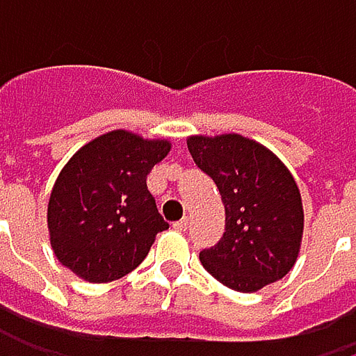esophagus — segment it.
<instances>
[{
	"label": "esophagus",
	"instance_id": "1",
	"mask_svg": "<svg viewBox=\"0 0 356 356\" xmlns=\"http://www.w3.org/2000/svg\"><path fill=\"white\" fill-rule=\"evenodd\" d=\"M187 225H189V220H187V218H181V220H177L173 227H175L177 231H187Z\"/></svg>",
	"mask_w": 356,
	"mask_h": 356
}]
</instances>
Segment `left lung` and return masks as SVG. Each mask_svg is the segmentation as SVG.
I'll return each mask as SVG.
<instances>
[{
    "instance_id": "left-lung-1",
    "label": "left lung",
    "mask_w": 356,
    "mask_h": 356,
    "mask_svg": "<svg viewBox=\"0 0 356 356\" xmlns=\"http://www.w3.org/2000/svg\"><path fill=\"white\" fill-rule=\"evenodd\" d=\"M193 163L216 183L227 227L202 266L225 286L255 293L291 272L303 239V202L286 165L239 134L189 136Z\"/></svg>"
}]
</instances>
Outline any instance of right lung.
<instances>
[{"instance_id":"add662e5","label":"right lung","mask_w":356,"mask_h":356,"mask_svg":"<svg viewBox=\"0 0 356 356\" xmlns=\"http://www.w3.org/2000/svg\"><path fill=\"white\" fill-rule=\"evenodd\" d=\"M169 152V140L113 129L65 163L47 206L49 241L61 266L101 284L142 264L169 229L146 187V175Z\"/></svg>"}]
</instances>
